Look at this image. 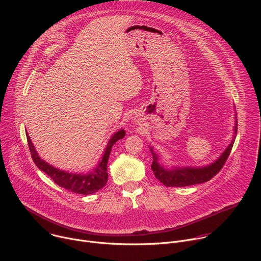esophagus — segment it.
Instances as JSON below:
<instances>
[{
	"label": "esophagus",
	"instance_id": "1",
	"mask_svg": "<svg viewBox=\"0 0 261 261\" xmlns=\"http://www.w3.org/2000/svg\"><path fill=\"white\" fill-rule=\"evenodd\" d=\"M134 123H135V124H138V125H139V124L141 123V119H140L139 117H136V118H134Z\"/></svg>",
	"mask_w": 261,
	"mask_h": 261
}]
</instances>
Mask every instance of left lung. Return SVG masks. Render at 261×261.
Masks as SVG:
<instances>
[{
  "instance_id": "obj_1",
  "label": "left lung",
  "mask_w": 261,
  "mask_h": 261,
  "mask_svg": "<svg viewBox=\"0 0 261 261\" xmlns=\"http://www.w3.org/2000/svg\"><path fill=\"white\" fill-rule=\"evenodd\" d=\"M236 119V125L233 127V137L227 147L221 154V156L216 159L214 162L199 167H191V166H172L171 168H167L159 163V156L154 151V148L150 146V151L153 156V163L151 168L157 177L166 187H185V186H191L196 184H201L210 180L214 177L224 165L227 160L231 148L233 146V142L236 139L237 131H238V121Z\"/></svg>"
}]
</instances>
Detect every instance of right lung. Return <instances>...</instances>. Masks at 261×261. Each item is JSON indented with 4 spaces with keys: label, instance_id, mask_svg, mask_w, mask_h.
I'll use <instances>...</instances> for the list:
<instances>
[{
    "label": "right lung",
    "instance_id": "add662e5",
    "mask_svg": "<svg viewBox=\"0 0 261 261\" xmlns=\"http://www.w3.org/2000/svg\"><path fill=\"white\" fill-rule=\"evenodd\" d=\"M125 134L126 132L124 129H120L119 131H117L108 140L105 150L100 160L98 161L97 165L92 170H89L87 173H77V172H69V171L56 168L55 166L50 165L49 163L41 159L38 153H37L28 132H25L30 152L36 166L38 167L41 171H44L49 177H51V179L57 185H59L60 187L68 191L82 194V195L96 193L106 185L108 179L107 162L111 152V147H113V145L118 140L123 139Z\"/></svg>",
    "mask_w": 261,
    "mask_h": 261
}]
</instances>
